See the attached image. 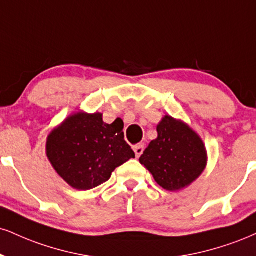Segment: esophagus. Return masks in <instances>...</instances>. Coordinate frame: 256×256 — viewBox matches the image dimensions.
<instances>
[{
  "mask_svg": "<svg viewBox=\"0 0 256 256\" xmlns=\"http://www.w3.org/2000/svg\"><path fill=\"white\" fill-rule=\"evenodd\" d=\"M134 154H136V158H140V156L144 152V144L140 143V144H137V146H134Z\"/></svg>",
  "mask_w": 256,
  "mask_h": 256,
  "instance_id": "34e87169",
  "label": "esophagus"
}]
</instances>
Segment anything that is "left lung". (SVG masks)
I'll list each match as a JSON object with an SVG mask.
<instances>
[{"label":"left lung","mask_w":256,"mask_h":256,"mask_svg":"<svg viewBox=\"0 0 256 256\" xmlns=\"http://www.w3.org/2000/svg\"><path fill=\"white\" fill-rule=\"evenodd\" d=\"M162 188L176 192L194 182L208 164L204 142L186 122L164 116L158 125V138L140 158Z\"/></svg>","instance_id":"1"}]
</instances>
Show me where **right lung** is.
Here are the masks:
<instances>
[{"instance_id":"obj_1","label":"right lung","mask_w":256,"mask_h":256,"mask_svg":"<svg viewBox=\"0 0 256 256\" xmlns=\"http://www.w3.org/2000/svg\"><path fill=\"white\" fill-rule=\"evenodd\" d=\"M124 122L102 120V113H72L54 128L46 140V156L56 173L72 188L100 186L113 170L134 158L124 140Z\"/></svg>"}]
</instances>
